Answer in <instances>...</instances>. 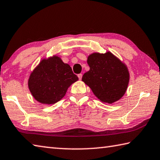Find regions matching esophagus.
I'll use <instances>...</instances> for the list:
<instances>
[{
	"label": "esophagus",
	"mask_w": 160,
	"mask_h": 160,
	"mask_svg": "<svg viewBox=\"0 0 160 160\" xmlns=\"http://www.w3.org/2000/svg\"><path fill=\"white\" fill-rule=\"evenodd\" d=\"M78 78H79L80 80H81V79H82V73L78 74Z\"/></svg>",
	"instance_id": "obj_1"
}]
</instances>
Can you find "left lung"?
Returning a JSON list of instances; mask_svg holds the SVG:
<instances>
[{
    "mask_svg": "<svg viewBox=\"0 0 160 160\" xmlns=\"http://www.w3.org/2000/svg\"><path fill=\"white\" fill-rule=\"evenodd\" d=\"M90 69L83 75L82 80L102 102L113 103L124 95L129 82L126 66L108 52L93 53L87 59Z\"/></svg>",
    "mask_w": 160,
    "mask_h": 160,
    "instance_id": "8db88e82",
    "label": "left lung"
}]
</instances>
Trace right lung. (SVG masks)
<instances>
[{
  "instance_id": "obj_1",
  "label": "right lung",
  "mask_w": 160,
  "mask_h": 160,
  "mask_svg": "<svg viewBox=\"0 0 160 160\" xmlns=\"http://www.w3.org/2000/svg\"><path fill=\"white\" fill-rule=\"evenodd\" d=\"M78 80L68 64L57 56L43 59L31 73L28 87L33 97L43 104H54L63 98L68 87Z\"/></svg>"
}]
</instances>
